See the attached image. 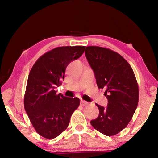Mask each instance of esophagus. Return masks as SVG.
Segmentation results:
<instances>
[{
    "label": "esophagus",
    "mask_w": 158,
    "mask_h": 158,
    "mask_svg": "<svg viewBox=\"0 0 158 158\" xmlns=\"http://www.w3.org/2000/svg\"><path fill=\"white\" fill-rule=\"evenodd\" d=\"M81 105H82V106H85V105H87L88 104H89V102H86V101H85V100H81Z\"/></svg>",
    "instance_id": "1"
}]
</instances>
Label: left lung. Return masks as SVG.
<instances>
[{
	"label": "left lung",
	"instance_id": "left-lung-1",
	"mask_svg": "<svg viewBox=\"0 0 158 158\" xmlns=\"http://www.w3.org/2000/svg\"><path fill=\"white\" fill-rule=\"evenodd\" d=\"M85 55L98 87L105 89L108 100L106 108L96 104L99 116L90 124L103 135H115L127 126L137 107L139 88L135 75L127 60L114 51L89 46Z\"/></svg>",
	"mask_w": 158,
	"mask_h": 158
}]
</instances>
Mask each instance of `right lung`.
<instances>
[{
    "instance_id": "add662e5",
    "label": "right lung",
    "mask_w": 158,
    "mask_h": 158,
    "mask_svg": "<svg viewBox=\"0 0 158 158\" xmlns=\"http://www.w3.org/2000/svg\"><path fill=\"white\" fill-rule=\"evenodd\" d=\"M85 46L59 47L38 58L29 73L24 108L36 132L48 139L68 127L72 114L78 108V98H68L54 90L65 78V69L84 53Z\"/></svg>"
}]
</instances>
